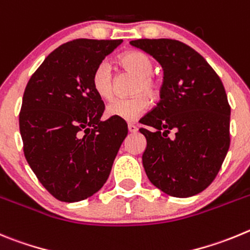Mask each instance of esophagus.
I'll return each instance as SVG.
<instances>
[{"mask_svg": "<svg viewBox=\"0 0 250 250\" xmlns=\"http://www.w3.org/2000/svg\"><path fill=\"white\" fill-rule=\"evenodd\" d=\"M128 130H129L130 133H136L137 130H138V127L134 123H128Z\"/></svg>", "mask_w": 250, "mask_h": 250, "instance_id": "obj_1", "label": "esophagus"}]
</instances>
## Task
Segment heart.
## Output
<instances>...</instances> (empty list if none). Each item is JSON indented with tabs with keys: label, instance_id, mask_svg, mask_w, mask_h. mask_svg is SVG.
<instances>
[{
	"label": "heart",
	"instance_id": "b5f03b06",
	"mask_svg": "<svg viewBox=\"0 0 250 250\" xmlns=\"http://www.w3.org/2000/svg\"><path fill=\"white\" fill-rule=\"evenodd\" d=\"M118 62L123 68L137 76V81L132 88V94L136 96L114 100L107 105L105 114L112 118L132 122L139 118L147 109L148 100L145 96L152 98L158 93V83L152 76L154 63L147 53L141 51L122 53L118 57ZM91 84L96 94L102 100L108 101L113 97V78L108 62L102 61L96 66L92 72Z\"/></svg>",
	"mask_w": 250,
	"mask_h": 250
}]
</instances>
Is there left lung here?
<instances>
[{"instance_id": "obj_1", "label": "left lung", "mask_w": 250, "mask_h": 250, "mask_svg": "<svg viewBox=\"0 0 250 250\" xmlns=\"http://www.w3.org/2000/svg\"><path fill=\"white\" fill-rule=\"evenodd\" d=\"M130 44L153 56L164 71L161 101L139 121L153 128L139 129L147 139L142 156L146 174L168 195L198 194L214 181L230 145V105L223 83L183 42L145 38Z\"/></svg>"}]
</instances>
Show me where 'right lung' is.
<instances>
[{
  "instance_id": "obj_1",
  "label": "right lung",
  "mask_w": 250,
  "mask_h": 250,
  "mask_svg": "<svg viewBox=\"0 0 250 250\" xmlns=\"http://www.w3.org/2000/svg\"><path fill=\"white\" fill-rule=\"evenodd\" d=\"M122 40H73L49 53L22 98L23 152L38 181L58 201L91 197L108 179L128 128L101 121L104 103L93 91L92 72Z\"/></svg>"
}]
</instances>
